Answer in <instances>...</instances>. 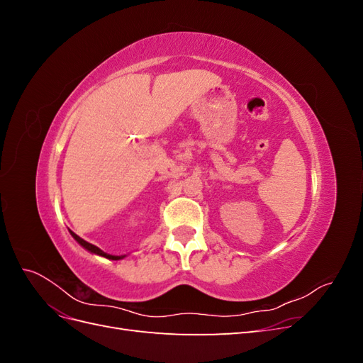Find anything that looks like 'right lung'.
<instances>
[{"label": "right lung", "instance_id": "1", "mask_svg": "<svg viewBox=\"0 0 363 363\" xmlns=\"http://www.w3.org/2000/svg\"><path fill=\"white\" fill-rule=\"evenodd\" d=\"M69 233L72 235V238L77 240V242H79L83 248H86L87 251H91V252H94V255H98V256H101V257H106V259H111V260H119V259H124L125 256H112V255H107V252H104L103 250H100L98 247H95V245H92V244H89V242H86L84 239H82L80 236H77L74 232H71L69 230Z\"/></svg>", "mask_w": 363, "mask_h": 363}]
</instances>
